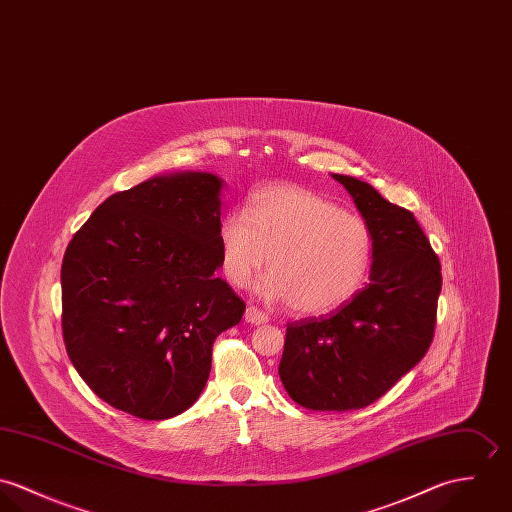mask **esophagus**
Listing matches in <instances>:
<instances>
[{
	"label": "esophagus",
	"instance_id": "1",
	"mask_svg": "<svg viewBox=\"0 0 512 512\" xmlns=\"http://www.w3.org/2000/svg\"><path fill=\"white\" fill-rule=\"evenodd\" d=\"M245 320H247L249 324L261 326V324H267V322H269V316H267L263 310H259L257 306H249V308L245 310Z\"/></svg>",
	"mask_w": 512,
	"mask_h": 512
}]
</instances>
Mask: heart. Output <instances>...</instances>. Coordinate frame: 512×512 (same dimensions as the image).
Listing matches in <instances>:
<instances>
[{
  "label": "heart",
  "instance_id": "heart-1",
  "mask_svg": "<svg viewBox=\"0 0 512 512\" xmlns=\"http://www.w3.org/2000/svg\"><path fill=\"white\" fill-rule=\"evenodd\" d=\"M218 239L231 283L245 286L269 261L259 292L308 316L349 302L375 261V233L365 218L294 184L253 192L247 212L229 210L222 218Z\"/></svg>",
  "mask_w": 512,
  "mask_h": 512
}]
</instances>
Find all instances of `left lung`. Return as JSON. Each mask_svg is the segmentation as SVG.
<instances>
[{
	"label": "left lung",
	"mask_w": 512,
	"mask_h": 512,
	"mask_svg": "<svg viewBox=\"0 0 512 512\" xmlns=\"http://www.w3.org/2000/svg\"><path fill=\"white\" fill-rule=\"evenodd\" d=\"M375 233L371 283L332 316L286 326L279 375L310 410H355L383 397L428 351L442 267L412 212L371 184L332 174Z\"/></svg>",
	"instance_id": "left-lung-1"
}]
</instances>
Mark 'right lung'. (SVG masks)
I'll list each match as a JSON object with an SVG mask.
<instances>
[{
  "label": "right lung",
  "instance_id": "right-lung-1",
  "mask_svg": "<svg viewBox=\"0 0 512 512\" xmlns=\"http://www.w3.org/2000/svg\"><path fill=\"white\" fill-rule=\"evenodd\" d=\"M222 180L155 176L112 194L70 239L62 338L86 385L117 410L165 420L206 387L214 340L245 302L214 273Z\"/></svg>",
  "mask_w": 512,
  "mask_h": 512
}]
</instances>
